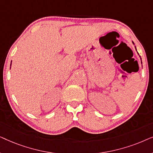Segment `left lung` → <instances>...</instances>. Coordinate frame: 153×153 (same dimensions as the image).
Masks as SVG:
<instances>
[{
  "instance_id": "1",
  "label": "left lung",
  "mask_w": 153,
  "mask_h": 153,
  "mask_svg": "<svg viewBox=\"0 0 153 153\" xmlns=\"http://www.w3.org/2000/svg\"><path fill=\"white\" fill-rule=\"evenodd\" d=\"M133 43H134V42H133ZM135 48H136V47H135ZM141 63H142V62H141Z\"/></svg>"
}]
</instances>
